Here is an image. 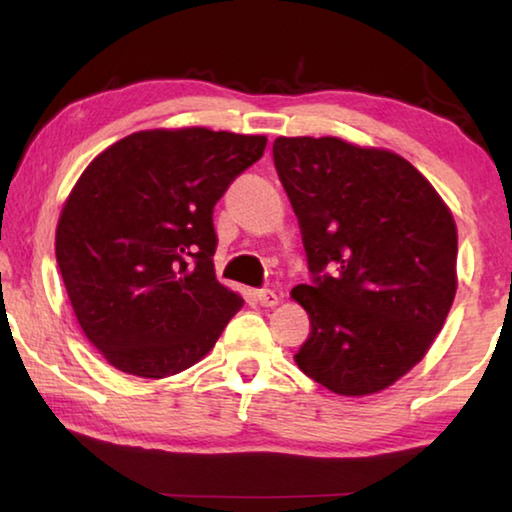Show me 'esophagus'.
<instances>
[{"label": "esophagus", "mask_w": 512, "mask_h": 512, "mask_svg": "<svg viewBox=\"0 0 512 512\" xmlns=\"http://www.w3.org/2000/svg\"><path fill=\"white\" fill-rule=\"evenodd\" d=\"M255 298L262 307H275L277 302H280V298H277V293L271 291V289H259L255 291Z\"/></svg>", "instance_id": "1"}]
</instances>
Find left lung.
I'll use <instances>...</instances> for the list:
<instances>
[{"instance_id":"1","label":"left lung","mask_w":512,"mask_h":512,"mask_svg":"<svg viewBox=\"0 0 512 512\" xmlns=\"http://www.w3.org/2000/svg\"><path fill=\"white\" fill-rule=\"evenodd\" d=\"M273 162L311 273L291 291L311 323L293 359L336 395L384 391L422 361L452 309L454 216L393 151L277 137Z\"/></svg>"}]
</instances>
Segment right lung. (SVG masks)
<instances>
[{
	"label": "right lung",
	"mask_w": 512,
	"mask_h": 512,
	"mask_svg": "<svg viewBox=\"0 0 512 512\" xmlns=\"http://www.w3.org/2000/svg\"><path fill=\"white\" fill-rule=\"evenodd\" d=\"M264 135L155 128L94 158L67 196L56 262L76 320L110 366L144 379L183 372L244 305L214 275L212 212Z\"/></svg>",
	"instance_id": "add662e5"
}]
</instances>
